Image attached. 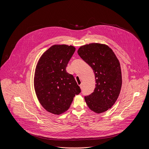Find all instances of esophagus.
<instances>
[{"label":"esophagus","instance_id":"1","mask_svg":"<svg viewBox=\"0 0 149 149\" xmlns=\"http://www.w3.org/2000/svg\"><path fill=\"white\" fill-rule=\"evenodd\" d=\"M79 86H80L81 89H82V88H83V84H81L79 85Z\"/></svg>","mask_w":149,"mask_h":149}]
</instances>
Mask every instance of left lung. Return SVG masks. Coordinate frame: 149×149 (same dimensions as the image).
<instances>
[{"label": "left lung", "mask_w": 149, "mask_h": 149, "mask_svg": "<svg viewBox=\"0 0 149 149\" xmlns=\"http://www.w3.org/2000/svg\"><path fill=\"white\" fill-rule=\"evenodd\" d=\"M77 53L92 68L96 79L93 92L85 97L86 104L92 111L103 113L112 108L120 92L122 78L119 61L105 44H85Z\"/></svg>", "instance_id": "1"}]
</instances>
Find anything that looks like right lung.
Here are the masks:
<instances>
[{"instance_id":"add662e5","label":"right lung","mask_w":149,"mask_h":149,"mask_svg":"<svg viewBox=\"0 0 149 149\" xmlns=\"http://www.w3.org/2000/svg\"><path fill=\"white\" fill-rule=\"evenodd\" d=\"M75 51L72 45L55 44L40 57L34 72V88L38 100L48 112L60 115L70 107L81 89L65 68Z\"/></svg>"}]
</instances>
